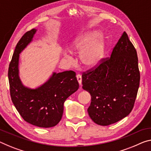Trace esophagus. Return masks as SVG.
Here are the masks:
<instances>
[{
  "instance_id": "esophagus-1",
  "label": "esophagus",
  "mask_w": 151,
  "mask_h": 151,
  "mask_svg": "<svg viewBox=\"0 0 151 151\" xmlns=\"http://www.w3.org/2000/svg\"><path fill=\"white\" fill-rule=\"evenodd\" d=\"M76 78H77V80H78V82L79 83V84H80V86L82 85V76L80 75V74H78L77 76H76Z\"/></svg>"
}]
</instances>
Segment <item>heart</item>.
Returning a JSON list of instances; mask_svg holds the SVG:
<instances>
[{"mask_svg": "<svg viewBox=\"0 0 151 151\" xmlns=\"http://www.w3.org/2000/svg\"><path fill=\"white\" fill-rule=\"evenodd\" d=\"M98 32H88L78 37L70 46L73 53L80 52V60L86 68H93L101 61L105 51V42ZM65 56L68 58L65 53Z\"/></svg>", "mask_w": 151, "mask_h": 151, "instance_id": "obj_1", "label": "heart"}]
</instances>
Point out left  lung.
Instances as JSON below:
<instances>
[{
  "instance_id": "obj_1",
  "label": "left lung",
  "mask_w": 151,
  "mask_h": 151,
  "mask_svg": "<svg viewBox=\"0 0 151 151\" xmlns=\"http://www.w3.org/2000/svg\"><path fill=\"white\" fill-rule=\"evenodd\" d=\"M139 84L137 52L124 32L111 57L82 75V88L91 95L90 117L101 126L126 117L134 107Z\"/></svg>"
}]
</instances>
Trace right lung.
Here are the masks:
<instances>
[{"mask_svg":"<svg viewBox=\"0 0 151 151\" xmlns=\"http://www.w3.org/2000/svg\"><path fill=\"white\" fill-rule=\"evenodd\" d=\"M36 29L27 32L16 46L9 64L8 78L11 100L25 122L40 127L55 126L61 121L65 100L77 91L79 83L73 71L53 72L36 88L23 84L19 78V54L33 40Z\"/></svg>","mask_w":151,"mask_h":151,"instance_id":"add662e5","label":"right lung"}]
</instances>
